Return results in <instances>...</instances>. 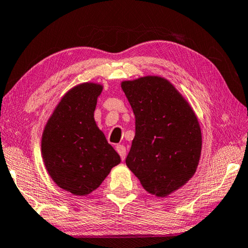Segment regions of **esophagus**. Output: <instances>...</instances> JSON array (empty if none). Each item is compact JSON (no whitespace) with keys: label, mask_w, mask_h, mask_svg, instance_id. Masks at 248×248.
I'll use <instances>...</instances> for the list:
<instances>
[{"label":"esophagus","mask_w":248,"mask_h":248,"mask_svg":"<svg viewBox=\"0 0 248 248\" xmlns=\"http://www.w3.org/2000/svg\"><path fill=\"white\" fill-rule=\"evenodd\" d=\"M116 150H117L118 153H119L121 160H124L125 155H127V149H125L124 145H123V144H118L117 147H116Z\"/></svg>","instance_id":"34e87169"}]
</instances>
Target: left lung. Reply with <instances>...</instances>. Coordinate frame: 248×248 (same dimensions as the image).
Masks as SVG:
<instances>
[{"instance_id":"1","label":"left lung","mask_w":248,"mask_h":248,"mask_svg":"<svg viewBox=\"0 0 248 248\" xmlns=\"http://www.w3.org/2000/svg\"><path fill=\"white\" fill-rule=\"evenodd\" d=\"M136 117L125 163L149 193L166 196L192 178L202 148L193 110L168 80L142 77L121 84Z\"/></svg>"}]
</instances>
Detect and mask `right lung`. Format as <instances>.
<instances>
[{
  "label": "right lung",
  "instance_id": "right-lung-1",
  "mask_svg": "<svg viewBox=\"0 0 248 248\" xmlns=\"http://www.w3.org/2000/svg\"><path fill=\"white\" fill-rule=\"evenodd\" d=\"M103 87L82 84L62 98L42 139L45 167L58 186L87 195L100 186L120 156L96 125L93 111Z\"/></svg>",
  "mask_w": 248,
  "mask_h": 248
}]
</instances>
